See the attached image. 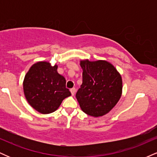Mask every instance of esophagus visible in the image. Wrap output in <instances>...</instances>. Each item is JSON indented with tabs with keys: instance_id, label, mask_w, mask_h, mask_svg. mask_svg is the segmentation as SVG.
Segmentation results:
<instances>
[{
	"instance_id": "obj_1",
	"label": "esophagus",
	"mask_w": 157,
	"mask_h": 157,
	"mask_svg": "<svg viewBox=\"0 0 157 157\" xmlns=\"http://www.w3.org/2000/svg\"><path fill=\"white\" fill-rule=\"evenodd\" d=\"M70 91H71V94L74 95L75 94V91H76V89H75V88H72V89H70Z\"/></svg>"
}]
</instances>
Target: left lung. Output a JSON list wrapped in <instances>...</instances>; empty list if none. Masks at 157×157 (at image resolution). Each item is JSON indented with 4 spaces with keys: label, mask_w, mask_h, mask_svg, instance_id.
I'll list each match as a JSON object with an SVG mask.
<instances>
[{
    "label": "left lung",
    "mask_w": 157,
    "mask_h": 157,
    "mask_svg": "<svg viewBox=\"0 0 157 157\" xmlns=\"http://www.w3.org/2000/svg\"><path fill=\"white\" fill-rule=\"evenodd\" d=\"M82 83L76 94L81 109L90 116L101 117L117 103L122 94L120 75L105 60L80 61Z\"/></svg>",
    "instance_id": "obj_1"
}]
</instances>
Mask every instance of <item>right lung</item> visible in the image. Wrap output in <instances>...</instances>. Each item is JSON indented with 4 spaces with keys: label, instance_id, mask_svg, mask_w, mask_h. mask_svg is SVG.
<instances>
[{
    "label": "right lung",
    "instance_id": "obj_1",
    "mask_svg": "<svg viewBox=\"0 0 157 157\" xmlns=\"http://www.w3.org/2000/svg\"><path fill=\"white\" fill-rule=\"evenodd\" d=\"M57 69V65L52 66L49 63L38 62L30 68L23 80L27 101L41 113L54 112L71 94L66 87V79Z\"/></svg>",
    "mask_w": 157,
    "mask_h": 157
}]
</instances>
